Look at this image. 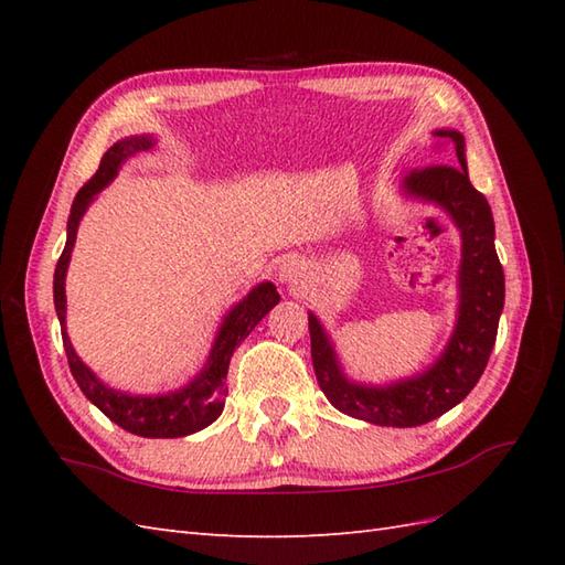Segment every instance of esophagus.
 Returning <instances> with one entry per match:
<instances>
[{"label":"esophagus","mask_w":565,"mask_h":565,"mask_svg":"<svg viewBox=\"0 0 565 565\" xmlns=\"http://www.w3.org/2000/svg\"><path fill=\"white\" fill-rule=\"evenodd\" d=\"M298 276H301V264H298L296 259H286L279 267V279L284 284H296Z\"/></svg>","instance_id":"1"}]
</instances>
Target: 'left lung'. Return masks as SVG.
<instances>
[{"instance_id": "8db88e82", "label": "left lung", "mask_w": 565, "mask_h": 565, "mask_svg": "<svg viewBox=\"0 0 565 565\" xmlns=\"http://www.w3.org/2000/svg\"><path fill=\"white\" fill-rule=\"evenodd\" d=\"M437 136L449 142V152L441 154L444 162L417 167L405 177L407 194L439 203L451 215L463 239L459 320L437 364L425 374L386 388L356 386L342 376L318 318L313 313L308 316L310 356L322 393L340 413L383 427L425 425L451 411L473 391L493 352L505 303V274L493 243V213L486 196L468 179L463 136L456 130H437Z\"/></svg>"}]
</instances>
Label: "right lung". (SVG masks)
I'll use <instances>...</instances> for the list:
<instances>
[{
    "label": "right lung",
    "mask_w": 565,
    "mask_h": 565,
    "mask_svg": "<svg viewBox=\"0 0 565 565\" xmlns=\"http://www.w3.org/2000/svg\"><path fill=\"white\" fill-rule=\"evenodd\" d=\"M152 142L148 138H128L116 142L114 148L104 152L102 164L97 174H94L87 184H84L75 201H72V211L67 218V243L63 255L57 259L55 267V279H53V298H55V310L60 318V330H63V344L67 354V364L72 376H75L77 386L82 393L99 407V411L124 427L130 435L148 437V439H174V437H186L194 435V431L209 427L215 417L223 413L225 395H227V366H231V356L239 347L247 334L255 330L257 322L269 313V310L279 303V294H276L274 284H259L257 289H252L243 303H237L231 313H227L225 322L218 330V338L209 356V366L201 371V376L191 381V386L184 391H177L170 395H158V398H142V395H126L106 388L104 383L92 374V371L79 362V356L72 350L65 332V271L70 264V252L75 245L77 237V225L79 218L87 211L92 199L99 194V191L111 182L116 177V170L121 162L134 154L136 150H146Z\"/></svg>",
    "instance_id": "right-lung-1"
}]
</instances>
